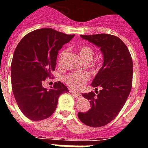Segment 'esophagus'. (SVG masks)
Returning a JSON list of instances; mask_svg holds the SVG:
<instances>
[{
  "label": "esophagus",
  "mask_w": 148,
  "mask_h": 148,
  "mask_svg": "<svg viewBox=\"0 0 148 148\" xmlns=\"http://www.w3.org/2000/svg\"><path fill=\"white\" fill-rule=\"evenodd\" d=\"M71 93L74 95V97H81V94L79 93H77V92H75V91H71Z\"/></svg>",
  "instance_id": "1"
}]
</instances>
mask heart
Wrapping results in <instances>:
<instances>
[{
	"label": "heart",
	"mask_w": 148,
	"mask_h": 148,
	"mask_svg": "<svg viewBox=\"0 0 148 148\" xmlns=\"http://www.w3.org/2000/svg\"><path fill=\"white\" fill-rule=\"evenodd\" d=\"M66 51H63L62 52L61 55H59L58 61H62V57L66 54ZM78 54L82 61L89 62L93 59V56H94V52H93V49L90 47H87V46H83V47H80ZM89 80H90V76L86 73L71 74L65 77V81L68 86L72 88H74V89H79L80 87L83 86L84 84L86 83Z\"/></svg>",
	"instance_id": "b5f03b06"
}]
</instances>
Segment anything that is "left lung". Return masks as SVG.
I'll list each match as a JSON object with an SVG mask.
<instances>
[{
  "instance_id": "8db88e82",
  "label": "left lung",
  "mask_w": 148,
  "mask_h": 148,
  "mask_svg": "<svg viewBox=\"0 0 148 148\" xmlns=\"http://www.w3.org/2000/svg\"><path fill=\"white\" fill-rule=\"evenodd\" d=\"M100 48L103 64L91 82L101 90L82 93L91 104V109L77 113L83 124L101 127L109 124L120 112L127 99L132 84L133 64L127 46L118 37L109 34L80 36Z\"/></svg>"
}]
</instances>
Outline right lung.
<instances>
[{
	"label": "right lung",
	"mask_w": 148,
	"mask_h": 148,
	"mask_svg": "<svg viewBox=\"0 0 148 148\" xmlns=\"http://www.w3.org/2000/svg\"><path fill=\"white\" fill-rule=\"evenodd\" d=\"M74 36L41 28L26 35L18 43L11 64L12 88L20 109L32 121L50 117L56 109L58 97L69 92L60 82L51 89L42 86V82L55 71L58 51Z\"/></svg>",
	"instance_id": "1"
}]
</instances>
